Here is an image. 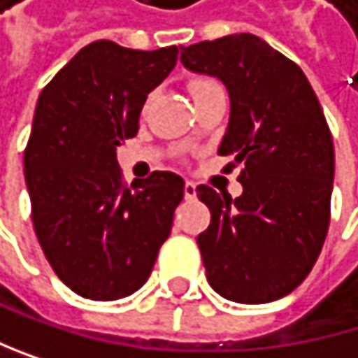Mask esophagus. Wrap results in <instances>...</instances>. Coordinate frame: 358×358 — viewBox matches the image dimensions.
<instances>
[{"label":"esophagus","instance_id":"1","mask_svg":"<svg viewBox=\"0 0 358 358\" xmlns=\"http://www.w3.org/2000/svg\"><path fill=\"white\" fill-rule=\"evenodd\" d=\"M183 194H185V199H187V201L196 199V185H194L192 181H185V185H183Z\"/></svg>","mask_w":358,"mask_h":358}]
</instances>
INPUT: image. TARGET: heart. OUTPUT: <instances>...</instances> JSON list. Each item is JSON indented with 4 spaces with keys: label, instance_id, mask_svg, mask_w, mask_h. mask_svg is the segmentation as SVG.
Returning <instances> with one entry per match:
<instances>
[{
    "label": "heart",
    "instance_id": "heart-1",
    "mask_svg": "<svg viewBox=\"0 0 358 358\" xmlns=\"http://www.w3.org/2000/svg\"><path fill=\"white\" fill-rule=\"evenodd\" d=\"M187 87H189V94H192L194 102L199 98H203V96H207V94H211V92H215V89H222V85L217 80H213V78H192ZM149 102L151 100L145 102V108L149 106Z\"/></svg>",
    "mask_w": 358,
    "mask_h": 358
}]
</instances>
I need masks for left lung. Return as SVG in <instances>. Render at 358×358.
I'll return each mask as SVG.
<instances>
[{"label": "left lung", "instance_id": "1", "mask_svg": "<svg viewBox=\"0 0 358 358\" xmlns=\"http://www.w3.org/2000/svg\"><path fill=\"white\" fill-rule=\"evenodd\" d=\"M187 70L217 76L230 94L220 155L241 166L243 194L209 185L211 211L199 248L211 288L237 303H269L312 271L331 222L335 149L322 106L303 70L252 34L181 46Z\"/></svg>", "mask_w": 358, "mask_h": 358}]
</instances>
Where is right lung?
Listing matches in <instances>:
<instances>
[{"label":"right lung","instance_id":"obj_1","mask_svg":"<svg viewBox=\"0 0 358 358\" xmlns=\"http://www.w3.org/2000/svg\"><path fill=\"white\" fill-rule=\"evenodd\" d=\"M177 52L98 40L38 98L23 159L34 230L52 271L85 299L136 292L171 235L183 179L155 171L128 185L115 151L136 136L147 94L171 74Z\"/></svg>","mask_w":358,"mask_h":358}]
</instances>
